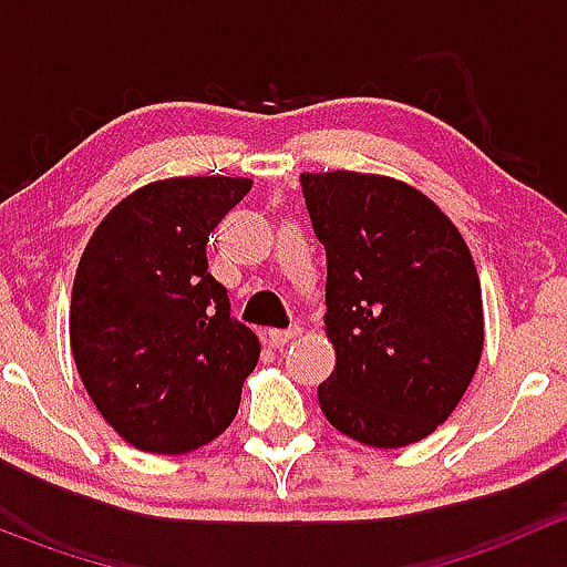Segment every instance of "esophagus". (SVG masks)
<instances>
[{
  "mask_svg": "<svg viewBox=\"0 0 567 567\" xmlns=\"http://www.w3.org/2000/svg\"><path fill=\"white\" fill-rule=\"evenodd\" d=\"M299 334H301L299 326H293V329H271V331H268V342H271V348H282Z\"/></svg>",
  "mask_w": 567,
  "mask_h": 567,
  "instance_id": "esophagus-1",
  "label": "esophagus"
}]
</instances>
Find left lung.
Masks as SVG:
<instances>
[{
  "label": "left lung",
  "mask_w": 567,
  "mask_h": 567,
  "mask_svg": "<svg viewBox=\"0 0 567 567\" xmlns=\"http://www.w3.org/2000/svg\"><path fill=\"white\" fill-rule=\"evenodd\" d=\"M326 249V334L334 373L326 420L370 447L431 436L461 403L483 353L472 251L436 203L384 175L305 173Z\"/></svg>",
  "instance_id": "1"
}]
</instances>
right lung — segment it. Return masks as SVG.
<instances>
[{"label":"right lung","mask_w":567,"mask_h":567,"mask_svg":"<svg viewBox=\"0 0 567 567\" xmlns=\"http://www.w3.org/2000/svg\"><path fill=\"white\" fill-rule=\"evenodd\" d=\"M249 177L142 186L90 238L71 293V351L95 409L128 444L183 455L236 420L260 342L208 271V236Z\"/></svg>","instance_id":"1"}]
</instances>
